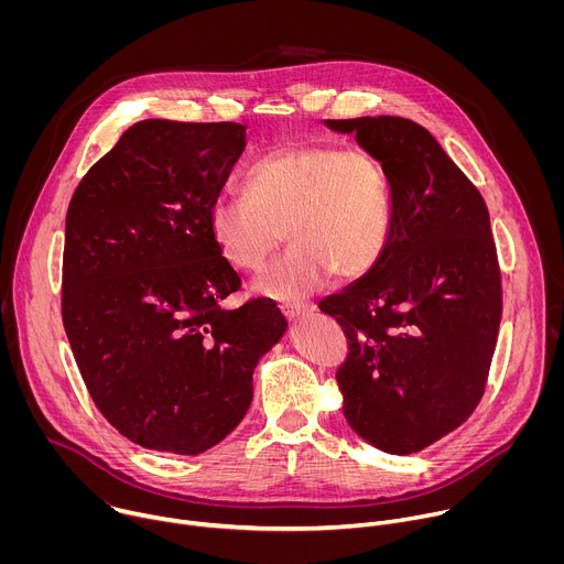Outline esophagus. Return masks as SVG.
I'll use <instances>...</instances> for the list:
<instances>
[{"instance_id": "esophagus-1", "label": "esophagus", "mask_w": 564, "mask_h": 564, "mask_svg": "<svg viewBox=\"0 0 564 564\" xmlns=\"http://www.w3.org/2000/svg\"><path fill=\"white\" fill-rule=\"evenodd\" d=\"M281 312L288 318H299V316H305L307 312H312V305L310 303H301V301H288V303L281 305Z\"/></svg>"}]
</instances>
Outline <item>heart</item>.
Listing matches in <instances>:
<instances>
[{
	"instance_id": "1",
	"label": "heart",
	"mask_w": 564,
	"mask_h": 564,
	"mask_svg": "<svg viewBox=\"0 0 564 564\" xmlns=\"http://www.w3.org/2000/svg\"><path fill=\"white\" fill-rule=\"evenodd\" d=\"M392 229L388 176L366 149L276 144L243 176V196L216 198L209 234L236 270L257 272L292 243L259 281L274 299H301L339 281H357L381 261Z\"/></svg>"
}]
</instances>
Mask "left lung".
<instances>
[{"mask_svg": "<svg viewBox=\"0 0 564 564\" xmlns=\"http://www.w3.org/2000/svg\"><path fill=\"white\" fill-rule=\"evenodd\" d=\"M355 133L390 185L377 268L318 303L348 337L344 415L368 444L411 455L462 426L485 394L502 283L485 198L417 122L326 120Z\"/></svg>", "mask_w": 564, "mask_h": 564, "instance_id": "obj_1", "label": "left lung"}]
</instances>
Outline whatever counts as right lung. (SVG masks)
I'll use <instances>...</instances> for the list:
<instances>
[{
    "label": "right lung",
    "mask_w": 564,
    "mask_h": 564,
    "mask_svg": "<svg viewBox=\"0 0 564 564\" xmlns=\"http://www.w3.org/2000/svg\"><path fill=\"white\" fill-rule=\"evenodd\" d=\"M246 124L142 120L79 181L66 212L62 321L91 399L127 440L198 455L252 404L259 359L288 321L240 288L209 207Z\"/></svg>",
    "instance_id": "1"
}]
</instances>
